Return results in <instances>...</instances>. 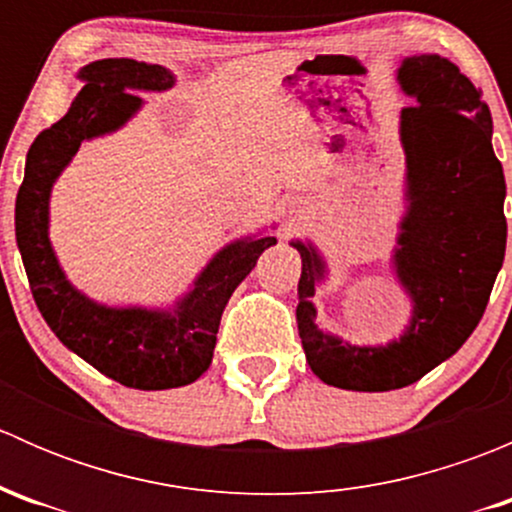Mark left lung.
<instances>
[{"label": "left lung", "instance_id": "1", "mask_svg": "<svg viewBox=\"0 0 512 512\" xmlns=\"http://www.w3.org/2000/svg\"><path fill=\"white\" fill-rule=\"evenodd\" d=\"M396 81L416 98L399 126L406 213L391 270L411 299L399 339L369 347L319 329L312 297L327 262L309 240L289 242L302 257L297 329L307 364L324 384L347 391L404 389L456 354L483 317L508 240L505 175L480 91L438 54L406 56Z\"/></svg>", "mask_w": 512, "mask_h": 512}]
</instances>
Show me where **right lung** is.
<instances>
[{"label":"right lung","instance_id":"1","mask_svg":"<svg viewBox=\"0 0 512 512\" xmlns=\"http://www.w3.org/2000/svg\"><path fill=\"white\" fill-rule=\"evenodd\" d=\"M84 89L61 121L34 138L17 193L14 230L41 317L59 342L108 379L141 391L178 389L208 371L227 299L257 265L272 235L232 240L168 309L108 307L76 289L49 240V200L56 178L81 143L126 126L143 106L138 91H168L165 66L136 59H101L79 69Z\"/></svg>","mask_w":512,"mask_h":512}]
</instances>
